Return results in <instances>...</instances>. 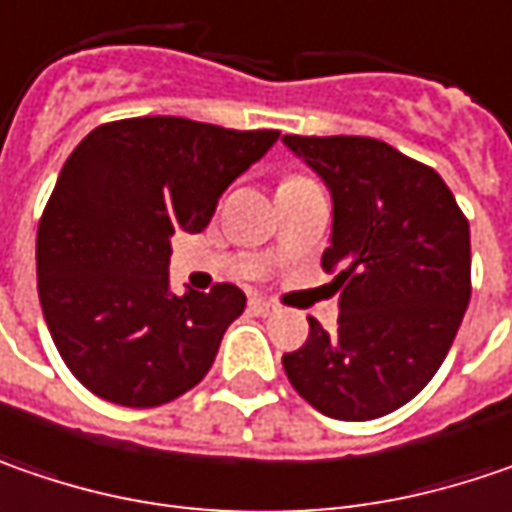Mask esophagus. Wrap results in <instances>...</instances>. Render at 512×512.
Segmentation results:
<instances>
[{
  "instance_id": "esophagus-1",
  "label": "esophagus",
  "mask_w": 512,
  "mask_h": 512,
  "mask_svg": "<svg viewBox=\"0 0 512 512\" xmlns=\"http://www.w3.org/2000/svg\"><path fill=\"white\" fill-rule=\"evenodd\" d=\"M278 306L272 303V300H266V298H249V312L252 315H260V318H266V315H272Z\"/></svg>"
}]
</instances>
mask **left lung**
<instances>
[{
	"instance_id": "8db88e82",
	"label": "left lung",
	"mask_w": 512,
	"mask_h": 512,
	"mask_svg": "<svg viewBox=\"0 0 512 512\" xmlns=\"http://www.w3.org/2000/svg\"><path fill=\"white\" fill-rule=\"evenodd\" d=\"M332 191L323 272L341 289L329 335L309 318L283 355L303 401L329 418L372 421L433 381L470 303V223L435 168L372 137L283 134Z\"/></svg>"
}]
</instances>
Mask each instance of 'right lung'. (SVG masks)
<instances>
[{
	"instance_id": "right-lung-1",
	"label": "right lung",
	"mask_w": 512,
	"mask_h": 512,
	"mask_svg": "<svg viewBox=\"0 0 512 512\" xmlns=\"http://www.w3.org/2000/svg\"><path fill=\"white\" fill-rule=\"evenodd\" d=\"M278 137L275 128L131 117L97 125L71 151L39 217L36 286L82 387L148 410L206 378L246 295L234 283L171 295L168 240L203 232L217 197Z\"/></svg>"
}]
</instances>
